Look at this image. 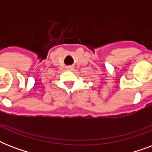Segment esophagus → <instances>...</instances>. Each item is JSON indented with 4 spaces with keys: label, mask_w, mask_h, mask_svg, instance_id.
I'll return each mask as SVG.
<instances>
[{
    "label": "esophagus",
    "mask_w": 152,
    "mask_h": 152,
    "mask_svg": "<svg viewBox=\"0 0 152 152\" xmlns=\"http://www.w3.org/2000/svg\"><path fill=\"white\" fill-rule=\"evenodd\" d=\"M72 69H73L72 67H69V68H68V69H69V70H72Z\"/></svg>",
    "instance_id": "obj_1"
}]
</instances>
